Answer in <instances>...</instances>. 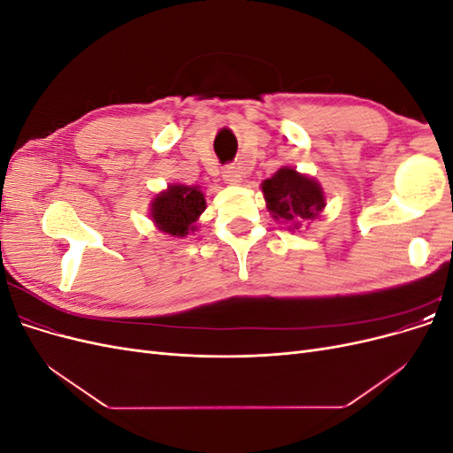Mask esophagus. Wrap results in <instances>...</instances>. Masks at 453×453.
I'll return each instance as SVG.
<instances>
[{
  "instance_id": "esophagus-1",
  "label": "esophagus",
  "mask_w": 453,
  "mask_h": 453,
  "mask_svg": "<svg viewBox=\"0 0 453 453\" xmlns=\"http://www.w3.org/2000/svg\"><path fill=\"white\" fill-rule=\"evenodd\" d=\"M223 180L228 185H240L243 181V172L238 166H228L223 172Z\"/></svg>"
}]
</instances>
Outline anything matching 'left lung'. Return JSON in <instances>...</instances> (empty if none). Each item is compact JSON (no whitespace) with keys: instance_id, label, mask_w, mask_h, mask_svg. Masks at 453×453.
I'll return each mask as SVG.
<instances>
[{"instance_id":"left-lung-1","label":"left lung","mask_w":453,"mask_h":453,"mask_svg":"<svg viewBox=\"0 0 453 453\" xmlns=\"http://www.w3.org/2000/svg\"><path fill=\"white\" fill-rule=\"evenodd\" d=\"M266 210L276 221L289 230H300L321 215L326 205L321 183L293 166H281L276 173L260 183Z\"/></svg>"}]
</instances>
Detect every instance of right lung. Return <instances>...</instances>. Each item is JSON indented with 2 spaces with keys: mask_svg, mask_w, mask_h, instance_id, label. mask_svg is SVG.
<instances>
[{
  "mask_svg": "<svg viewBox=\"0 0 453 453\" xmlns=\"http://www.w3.org/2000/svg\"><path fill=\"white\" fill-rule=\"evenodd\" d=\"M205 210L202 188L170 183L158 195L150 198L149 217L153 225L172 238H185L198 228L196 221Z\"/></svg>",
  "mask_w": 453,
  "mask_h": 453,
  "instance_id": "obj_1",
  "label": "right lung"
}]
</instances>
